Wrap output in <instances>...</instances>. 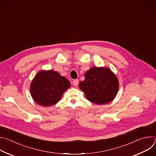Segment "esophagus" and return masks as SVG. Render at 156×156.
Segmentation results:
<instances>
[{
    "instance_id": "1",
    "label": "esophagus",
    "mask_w": 156,
    "mask_h": 156,
    "mask_svg": "<svg viewBox=\"0 0 156 156\" xmlns=\"http://www.w3.org/2000/svg\"><path fill=\"white\" fill-rule=\"evenodd\" d=\"M73 86H78V80H74L73 81Z\"/></svg>"
}]
</instances>
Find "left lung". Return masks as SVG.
I'll return each mask as SVG.
<instances>
[{
    "mask_svg": "<svg viewBox=\"0 0 156 156\" xmlns=\"http://www.w3.org/2000/svg\"><path fill=\"white\" fill-rule=\"evenodd\" d=\"M85 79L79 84L88 101L98 105L105 104L114 99L119 83L115 75L108 68L94 67L87 71Z\"/></svg>",
    "mask_w": 156,
    "mask_h": 156,
    "instance_id": "1",
    "label": "left lung"
}]
</instances>
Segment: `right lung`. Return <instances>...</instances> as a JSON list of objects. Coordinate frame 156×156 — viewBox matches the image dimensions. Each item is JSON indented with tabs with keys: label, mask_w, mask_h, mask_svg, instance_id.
<instances>
[{
	"label": "right lung",
	"mask_w": 156,
	"mask_h": 156,
	"mask_svg": "<svg viewBox=\"0 0 156 156\" xmlns=\"http://www.w3.org/2000/svg\"><path fill=\"white\" fill-rule=\"evenodd\" d=\"M70 87L69 81L54 70H42L34 76L30 86L33 100L48 107L57 103L63 93Z\"/></svg>",
	"instance_id": "right-lung-1"
}]
</instances>
